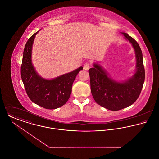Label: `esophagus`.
<instances>
[{
	"label": "esophagus",
	"mask_w": 159,
	"mask_h": 159,
	"mask_svg": "<svg viewBox=\"0 0 159 159\" xmlns=\"http://www.w3.org/2000/svg\"><path fill=\"white\" fill-rule=\"evenodd\" d=\"M89 67H90V65H89V63H85V64H84L83 68H84V70H89Z\"/></svg>",
	"instance_id": "1"
}]
</instances>
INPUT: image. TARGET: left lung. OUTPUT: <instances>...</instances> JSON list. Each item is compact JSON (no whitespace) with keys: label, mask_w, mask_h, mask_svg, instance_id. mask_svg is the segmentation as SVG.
I'll return each mask as SVG.
<instances>
[{"label":"left lung","mask_w":159,"mask_h":159,"mask_svg":"<svg viewBox=\"0 0 159 159\" xmlns=\"http://www.w3.org/2000/svg\"><path fill=\"white\" fill-rule=\"evenodd\" d=\"M121 33L134 49L136 62L134 75L124 80L117 81L98 63H93V67L89 70L93 98L99 106L111 111H118L133 104L139 96L145 80L143 53L139 46L127 33Z\"/></svg>","instance_id":"1"}]
</instances>
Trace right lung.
Wrapping results in <instances>:
<instances>
[{"label": "right lung", "mask_w": 159, "mask_h": 159, "mask_svg": "<svg viewBox=\"0 0 159 159\" xmlns=\"http://www.w3.org/2000/svg\"><path fill=\"white\" fill-rule=\"evenodd\" d=\"M38 31L27 40L24 49L21 76L29 98L36 104L46 109H56L64 105L71 93L76 76L83 67L52 79L42 77L32 64V46Z\"/></svg>", "instance_id": "right-lung-1"}]
</instances>
